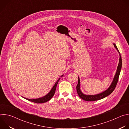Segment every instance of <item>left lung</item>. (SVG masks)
Segmentation results:
<instances>
[{
    "instance_id": "1",
    "label": "left lung",
    "mask_w": 129,
    "mask_h": 129,
    "mask_svg": "<svg viewBox=\"0 0 129 129\" xmlns=\"http://www.w3.org/2000/svg\"><path fill=\"white\" fill-rule=\"evenodd\" d=\"M113 45L115 47V48L117 49L118 52L119 53V63L117 66V68L116 70V72L115 73V75L114 77L113 80L111 84V85L110 86V87L105 91L103 92L102 93H100L99 94H97L95 95H86L84 94V93H82V92L81 90L80 89V80L79 77H78V83L77 86V93L79 95V96L83 100L86 101H98L99 100H101L102 99H104L106 98V96H108L111 94L112 92L114 91L115 89L116 86L117 85L119 76L120 75V70L121 69V66H122V60H121V55L120 53L116 46L115 43H113Z\"/></svg>"
}]
</instances>
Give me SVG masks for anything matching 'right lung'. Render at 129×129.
I'll return each instance as SVG.
<instances>
[{
	"label": "right lung",
	"instance_id": "1",
	"mask_svg": "<svg viewBox=\"0 0 129 129\" xmlns=\"http://www.w3.org/2000/svg\"><path fill=\"white\" fill-rule=\"evenodd\" d=\"M63 76V75L61 76V77H62ZM60 80V78L58 80V81L56 82V83H55V84L54 85V86H53L52 88L50 91L49 92L43 97H42V98H39V99H26L25 98H23H23H24L25 99L29 101H30V102H34V103H37V104H40V103L41 104V103H46L47 101H49L53 97V96L54 95L55 91H56V89L57 84H58Z\"/></svg>",
	"mask_w": 129,
	"mask_h": 129
}]
</instances>
